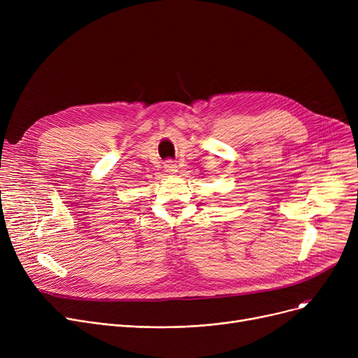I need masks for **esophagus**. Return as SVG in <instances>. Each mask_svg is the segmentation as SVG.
<instances>
[{
	"label": "esophagus",
	"instance_id": "esophagus-1",
	"mask_svg": "<svg viewBox=\"0 0 358 358\" xmlns=\"http://www.w3.org/2000/svg\"><path fill=\"white\" fill-rule=\"evenodd\" d=\"M165 171H166L168 174H176V173H177V165L174 164V161L168 159V161L165 162Z\"/></svg>",
	"mask_w": 358,
	"mask_h": 358
}]
</instances>
